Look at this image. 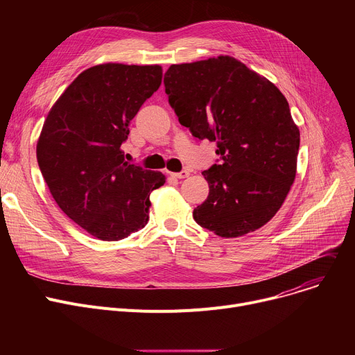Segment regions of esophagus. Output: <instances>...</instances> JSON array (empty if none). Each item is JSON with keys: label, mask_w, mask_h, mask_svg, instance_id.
I'll list each match as a JSON object with an SVG mask.
<instances>
[{"label": "esophagus", "mask_w": 355, "mask_h": 355, "mask_svg": "<svg viewBox=\"0 0 355 355\" xmlns=\"http://www.w3.org/2000/svg\"><path fill=\"white\" fill-rule=\"evenodd\" d=\"M170 175H171L173 178H178V180H182V178H187V177L190 175V171L184 170V171H181V173H171Z\"/></svg>", "instance_id": "esophagus-1"}]
</instances>
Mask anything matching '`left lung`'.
I'll return each mask as SVG.
<instances>
[{
    "label": "left lung",
    "instance_id": "left-lung-1",
    "mask_svg": "<svg viewBox=\"0 0 355 355\" xmlns=\"http://www.w3.org/2000/svg\"><path fill=\"white\" fill-rule=\"evenodd\" d=\"M164 85L180 123L216 142L221 158L202 173L210 193L194 220L226 239L265 226L295 181L300 149L282 92L232 55L171 64Z\"/></svg>",
    "mask_w": 355,
    "mask_h": 355
}]
</instances>
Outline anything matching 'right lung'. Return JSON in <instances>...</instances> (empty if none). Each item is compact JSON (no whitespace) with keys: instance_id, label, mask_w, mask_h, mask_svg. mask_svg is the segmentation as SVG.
I'll return each instance as SVG.
<instances>
[{"instance_id":"obj_1","label":"right lung","mask_w":355,"mask_h":355,"mask_svg":"<svg viewBox=\"0 0 355 355\" xmlns=\"http://www.w3.org/2000/svg\"><path fill=\"white\" fill-rule=\"evenodd\" d=\"M159 64L86 69L49 110L37 162L62 211L93 237L122 240L145 227L149 196L165 182L123 159L129 122L158 90Z\"/></svg>"}]
</instances>
